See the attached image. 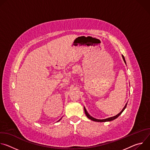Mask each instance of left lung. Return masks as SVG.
Returning a JSON list of instances; mask_svg holds the SVG:
<instances>
[{"label":"left lung","instance_id":"8db88e82","mask_svg":"<svg viewBox=\"0 0 150 150\" xmlns=\"http://www.w3.org/2000/svg\"><path fill=\"white\" fill-rule=\"evenodd\" d=\"M122 57H123V60H124V62H125V63H126V61H125V57H124V56L122 55ZM127 103L125 104V107L123 108V109H122V110L119 113V114H117V115H116V116H113V117H109V118H108V119H95V118H94V117H93L92 116H91L88 113V112H87V110H86V109L85 108V107H84V111H85V115H86V116H87V117L88 118V119H91V120H93V121H95V122H109V121H112V120H114V119H116L117 117H118L121 114H122V113L123 112V110L125 109V108H126V105H127Z\"/></svg>","mask_w":150,"mask_h":150}]
</instances>
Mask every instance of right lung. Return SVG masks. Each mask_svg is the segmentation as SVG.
Masks as SVG:
<instances>
[{
	"label": "right lung",
	"instance_id": "right-lung-1",
	"mask_svg": "<svg viewBox=\"0 0 150 150\" xmlns=\"http://www.w3.org/2000/svg\"><path fill=\"white\" fill-rule=\"evenodd\" d=\"M60 119H59V120H58V122H59V121H60Z\"/></svg>",
	"mask_w": 150,
	"mask_h": 150
}]
</instances>
